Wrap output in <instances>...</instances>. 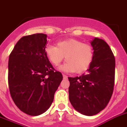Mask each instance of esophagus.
<instances>
[{
  "mask_svg": "<svg viewBox=\"0 0 127 127\" xmlns=\"http://www.w3.org/2000/svg\"><path fill=\"white\" fill-rule=\"evenodd\" d=\"M63 78L64 79H66L68 77H67V76H66L65 74H63Z\"/></svg>",
  "mask_w": 127,
  "mask_h": 127,
  "instance_id": "esophagus-1",
  "label": "esophagus"
}]
</instances>
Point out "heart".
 Masks as SVG:
<instances>
[{"instance_id": "b5f03b06", "label": "heart", "mask_w": 127, "mask_h": 127, "mask_svg": "<svg viewBox=\"0 0 127 127\" xmlns=\"http://www.w3.org/2000/svg\"><path fill=\"white\" fill-rule=\"evenodd\" d=\"M45 53L51 63L55 66L60 64L65 56L66 63L60 69L64 72H75L77 74L88 70L94 57L93 48L90 44L73 38L59 41L56 46H47Z\"/></svg>"}]
</instances>
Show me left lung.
<instances>
[{
  "instance_id": "obj_1",
  "label": "left lung",
  "mask_w": 127,
  "mask_h": 127,
  "mask_svg": "<svg viewBox=\"0 0 127 127\" xmlns=\"http://www.w3.org/2000/svg\"><path fill=\"white\" fill-rule=\"evenodd\" d=\"M94 50L87 72L79 77H68L69 100L76 110L91 116L104 110L114 91L115 60L104 40L95 38L91 42Z\"/></svg>"
}]
</instances>
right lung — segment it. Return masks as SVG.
I'll return each instance as SVG.
<instances>
[{"label": "right lung", "instance_id": "add662e5", "mask_svg": "<svg viewBox=\"0 0 127 127\" xmlns=\"http://www.w3.org/2000/svg\"><path fill=\"white\" fill-rule=\"evenodd\" d=\"M47 35L23 36L9 57L8 85L15 105L28 115L43 114L50 107L63 80L45 53Z\"/></svg>", "mask_w": 127, "mask_h": 127}]
</instances>
